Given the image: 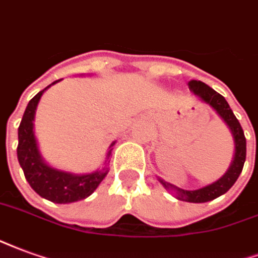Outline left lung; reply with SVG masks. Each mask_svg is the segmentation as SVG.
<instances>
[{"mask_svg": "<svg viewBox=\"0 0 258 258\" xmlns=\"http://www.w3.org/2000/svg\"><path fill=\"white\" fill-rule=\"evenodd\" d=\"M188 86L194 95L197 96L199 100L204 101V103L212 107L219 114L220 118L225 122V125L228 126L229 132L232 135V139H234V158L231 161L228 170L219 180L205 185L202 188L192 189V191L191 189H183L168 183V181H165L162 178L158 177V180L168 191H173L174 197L180 199V201L192 202V204H204V202H209V201H213V199L221 197L238 180L239 174L242 173V169H243V163L246 161V139L239 121L236 119V116L234 115L232 110L229 108V104L223 96L217 93L216 90L212 89L206 84L201 82V81H189Z\"/></svg>", "mask_w": 258, "mask_h": 258, "instance_id": "obj_1", "label": "left lung"}]
</instances>
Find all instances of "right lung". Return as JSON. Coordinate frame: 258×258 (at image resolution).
I'll use <instances>...</instances> for the list:
<instances>
[{"mask_svg":"<svg viewBox=\"0 0 258 258\" xmlns=\"http://www.w3.org/2000/svg\"><path fill=\"white\" fill-rule=\"evenodd\" d=\"M59 81H54L49 86L38 92L26 107L18 131V159L30 187L38 194L39 197L54 204H73L92 195L93 191L99 187V184L103 181V178L106 177L110 170L108 163H110L111 151H112L111 147L115 144V142L111 144L107 151L104 166L90 173L75 174V173L52 168L50 165L45 162L39 152L38 143L34 135V118H35V111L41 100V96L44 95L45 90Z\"/></svg>","mask_w":258,"mask_h":258,"instance_id":"add662e5","label":"right lung"}]
</instances>
